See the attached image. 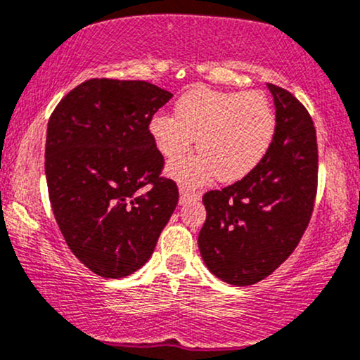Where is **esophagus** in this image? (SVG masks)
Here are the masks:
<instances>
[{"label": "esophagus", "mask_w": 360, "mask_h": 360, "mask_svg": "<svg viewBox=\"0 0 360 360\" xmlns=\"http://www.w3.org/2000/svg\"><path fill=\"white\" fill-rule=\"evenodd\" d=\"M199 200V193L187 191L185 187L180 188V204H188V202Z\"/></svg>", "instance_id": "1"}]
</instances>
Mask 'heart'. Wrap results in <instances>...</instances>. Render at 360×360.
I'll return each instance as SVG.
<instances>
[{"instance_id": "obj_1", "label": "heart", "mask_w": 360, "mask_h": 360, "mask_svg": "<svg viewBox=\"0 0 360 360\" xmlns=\"http://www.w3.org/2000/svg\"><path fill=\"white\" fill-rule=\"evenodd\" d=\"M149 132L167 160L191 151L197 137L199 155L168 168L181 187L195 188L216 173L219 180L236 181L253 172L272 144L276 115L260 91L193 88L179 98L175 117H153Z\"/></svg>"}]
</instances>
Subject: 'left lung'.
Wrapping results in <instances>:
<instances>
[{"label": "left lung", "instance_id": "left-lung-1", "mask_svg": "<svg viewBox=\"0 0 360 360\" xmlns=\"http://www.w3.org/2000/svg\"><path fill=\"white\" fill-rule=\"evenodd\" d=\"M276 132L253 172L204 193L202 260L221 281L252 285L296 250L308 228L318 188V143L309 112L292 93L269 83Z\"/></svg>", "mask_w": 360, "mask_h": 360}]
</instances>
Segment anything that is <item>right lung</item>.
<instances>
[{
	"label": "right lung",
	"instance_id": "right-lung-1",
	"mask_svg": "<svg viewBox=\"0 0 360 360\" xmlns=\"http://www.w3.org/2000/svg\"><path fill=\"white\" fill-rule=\"evenodd\" d=\"M172 93L148 82L93 78L47 124L46 179L60 233L84 267L131 276L151 257L179 204L149 132Z\"/></svg>",
	"mask_w": 360,
	"mask_h": 360
}]
</instances>
